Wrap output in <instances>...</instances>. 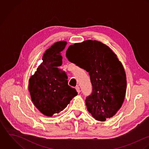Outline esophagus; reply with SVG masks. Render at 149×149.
<instances>
[{"mask_svg": "<svg viewBox=\"0 0 149 149\" xmlns=\"http://www.w3.org/2000/svg\"><path fill=\"white\" fill-rule=\"evenodd\" d=\"M75 89H76L77 91V92H78V93H80V88H79V87L78 86H77L75 88Z\"/></svg>", "mask_w": 149, "mask_h": 149, "instance_id": "obj_1", "label": "esophagus"}]
</instances>
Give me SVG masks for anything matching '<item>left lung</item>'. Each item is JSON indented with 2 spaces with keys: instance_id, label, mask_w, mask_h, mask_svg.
<instances>
[{
  "instance_id": "1",
  "label": "left lung",
  "mask_w": 149,
  "mask_h": 149,
  "mask_svg": "<svg viewBox=\"0 0 149 149\" xmlns=\"http://www.w3.org/2000/svg\"><path fill=\"white\" fill-rule=\"evenodd\" d=\"M66 57L89 72L93 91L85 101L92 116L104 121L115 115L127 88L125 72L116 55L101 42L89 40L70 45Z\"/></svg>"
}]
</instances>
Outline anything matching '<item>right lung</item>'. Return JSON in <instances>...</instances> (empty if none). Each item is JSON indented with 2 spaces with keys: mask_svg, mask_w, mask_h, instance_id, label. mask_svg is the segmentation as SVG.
I'll use <instances>...</instances> for the list:
<instances>
[{
  "mask_svg": "<svg viewBox=\"0 0 149 149\" xmlns=\"http://www.w3.org/2000/svg\"><path fill=\"white\" fill-rule=\"evenodd\" d=\"M67 41H60L47 49L42 62L29 81V91L35 107L45 116L52 117L65 109L78 93L68 85L65 72L60 69L61 52Z\"/></svg>",
  "mask_w": 149,
  "mask_h": 149,
  "instance_id": "obj_1",
  "label": "right lung"
}]
</instances>
